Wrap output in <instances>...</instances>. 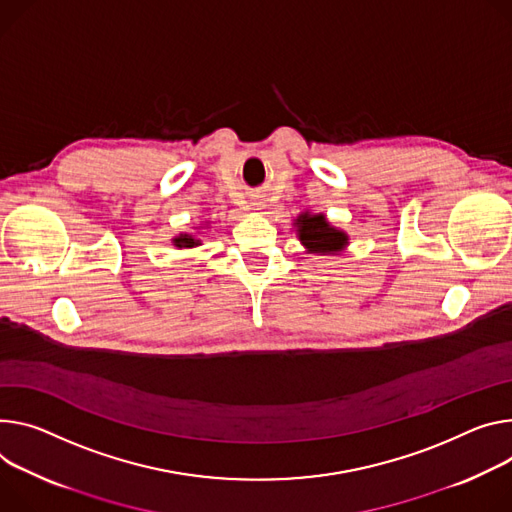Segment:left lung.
<instances>
[{
  "instance_id": "8db88e82",
  "label": "left lung",
  "mask_w": 512,
  "mask_h": 512,
  "mask_svg": "<svg viewBox=\"0 0 512 512\" xmlns=\"http://www.w3.org/2000/svg\"><path fill=\"white\" fill-rule=\"evenodd\" d=\"M298 235L308 251L337 253L347 245V237L333 228L322 214H302L298 218Z\"/></svg>"
}]
</instances>
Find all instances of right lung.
Returning <instances> with one entry per match:
<instances>
[{
    "label": "right lung",
    "mask_w": 512,
    "mask_h": 512,
    "mask_svg": "<svg viewBox=\"0 0 512 512\" xmlns=\"http://www.w3.org/2000/svg\"><path fill=\"white\" fill-rule=\"evenodd\" d=\"M175 247H196V245H200V241H196L194 237H190V235H181V237H177L175 241Z\"/></svg>",
    "instance_id": "obj_1"
}]
</instances>
